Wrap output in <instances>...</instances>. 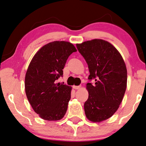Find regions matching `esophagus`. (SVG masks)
Wrapping results in <instances>:
<instances>
[{
  "instance_id": "esophagus-1",
  "label": "esophagus",
  "mask_w": 146,
  "mask_h": 146,
  "mask_svg": "<svg viewBox=\"0 0 146 146\" xmlns=\"http://www.w3.org/2000/svg\"><path fill=\"white\" fill-rule=\"evenodd\" d=\"M73 88L75 90H77V89H79L80 88V86H73Z\"/></svg>"
}]
</instances>
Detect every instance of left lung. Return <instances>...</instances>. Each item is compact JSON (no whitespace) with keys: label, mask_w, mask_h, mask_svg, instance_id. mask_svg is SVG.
Here are the masks:
<instances>
[{"label":"left lung","mask_w":146,"mask_h":146,"mask_svg":"<svg viewBox=\"0 0 146 146\" xmlns=\"http://www.w3.org/2000/svg\"><path fill=\"white\" fill-rule=\"evenodd\" d=\"M80 54L88 64L90 81L86 84L88 98L84 104L88 120L101 122L112 116L118 110L125 95L127 71L119 51L102 39L77 44Z\"/></svg>","instance_id":"obj_1"}]
</instances>
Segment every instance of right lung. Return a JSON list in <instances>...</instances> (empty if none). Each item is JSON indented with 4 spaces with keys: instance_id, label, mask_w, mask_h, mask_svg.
Instances as JSON below:
<instances>
[{
    "instance_id": "add662e5",
    "label": "right lung",
    "mask_w": 146,
    "mask_h": 146,
    "mask_svg": "<svg viewBox=\"0 0 146 146\" xmlns=\"http://www.w3.org/2000/svg\"><path fill=\"white\" fill-rule=\"evenodd\" d=\"M75 52L71 43L54 41L41 48L30 62L25 78L26 96L35 112L44 120H60L67 111L71 87L56 80L63 76L67 58Z\"/></svg>"
}]
</instances>
